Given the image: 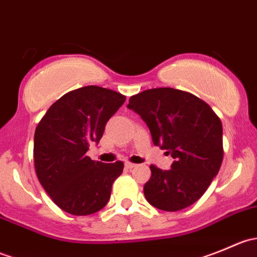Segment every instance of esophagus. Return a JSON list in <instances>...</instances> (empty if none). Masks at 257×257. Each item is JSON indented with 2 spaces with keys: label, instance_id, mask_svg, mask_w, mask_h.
I'll return each instance as SVG.
<instances>
[{
  "label": "esophagus",
  "instance_id": "esophagus-1",
  "mask_svg": "<svg viewBox=\"0 0 257 257\" xmlns=\"http://www.w3.org/2000/svg\"><path fill=\"white\" fill-rule=\"evenodd\" d=\"M124 167H125L126 169H132V168L136 167V164H134V163H131V162H125L124 163Z\"/></svg>",
  "mask_w": 257,
  "mask_h": 257
}]
</instances>
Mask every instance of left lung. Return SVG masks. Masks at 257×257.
Segmentation results:
<instances>
[{"mask_svg": "<svg viewBox=\"0 0 257 257\" xmlns=\"http://www.w3.org/2000/svg\"><path fill=\"white\" fill-rule=\"evenodd\" d=\"M147 123L154 145L168 150L172 169L150 165L144 185L150 205L178 211L201 198L224 157L222 124L208 103L174 88H154L133 95L126 105Z\"/></svg>", "mask_w": 257, "mask_h": 257, "instance_id": "1", "label": "left lung"}]
</instances>
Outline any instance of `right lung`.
Segmentation results:
<instances>
[{"label": "right lung", "instance_id": "add662e5", "mask_svg": "<svg viewBox=\"0 0 257 257\" xmlns=\"http://www.w3.org/2000/svg\"><path fill=\"white\" fill-rule=\"evenodd\" d=\"M124 102L115 90L78 88L54 102L36 128V174L53 203L68 214H94L109 201L124 164L95 162L85 153L99 143L105 124Z\"/></svg>", "mask_w": 257, "mask_h": 257}]
</instances>
